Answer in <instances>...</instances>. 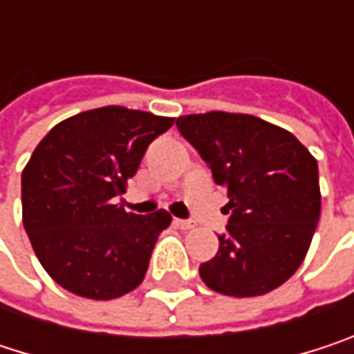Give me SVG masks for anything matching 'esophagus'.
Wrapping results in <instances>:
<instances>
[{"mask_svg":"<svg viewBox=\"0 0 354 354\" xmlns=\"http://www.w3.org/2000/svg\"><path fill=\"white\" fill-rule=\"evenodd\" d=\"M174 223H176V227L184 230V232H188V230H192V227H194V223H192V221H188V219H176Z\"/></svg>","mask_w":354,"mask_h":354,"instance_id":"obj_1","label":"esophagus"}]
</instances>
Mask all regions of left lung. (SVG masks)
Instances as JSON below:
<instances>
[{
	"instance_id": "1",
	"label": "left lung",
	"mask_w": 354,
	"mask_h": 354,
	"mask_svg": "<svg viewBox=\"0 0 354 354\" xmlns=\"http://www.w3.org/2000/svg\"><path fill=\"white\" fill-rule=\"evenodd\" d=\"M178 131L209 164L232 211L203 283L230 297H256L301 266L322 209L318 162L289 131L240 112L178 116Z\"/></svg>"
}]
</instances>
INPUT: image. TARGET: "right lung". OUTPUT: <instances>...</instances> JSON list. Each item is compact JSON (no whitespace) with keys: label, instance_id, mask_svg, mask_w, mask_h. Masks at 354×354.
Returning a JSON list of instances; mask_svg holds the SVG:
<instances>
[{"label":"right lung","instance_id":"add662e5","mask_svg":"<svg viewBox=\"0 0 354 354\" xmlns=\"http://www.w3.org/2000/svg\"><path fill=\"white\" fill-rule=\"evenodd\" d=\"M172 122L143 110L94 108L61 120L36 145L22 172V221L42 268L69 293L108 301L145 279L172 215H135L116 198Z\"/></svg>","mask_w":354,"mask_h":354}]
</instances>
